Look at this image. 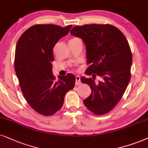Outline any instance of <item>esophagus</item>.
<instances>
[{
	"instance_id": "esophagus-1",
	"label": "esophagus",
	"mask_w": 148,
	"mask_h": 148,
	"mask_svg": "<svg viewBox=\"0 0 148 148\" xmlns=\"http://www.w3.org/2000/svg\"><path fill=\"white\" fill-rule=\"evenodd\" d=\"M81 82H80V77L79 76H76V85H80Z\"/></svg>"
}]
</instances>
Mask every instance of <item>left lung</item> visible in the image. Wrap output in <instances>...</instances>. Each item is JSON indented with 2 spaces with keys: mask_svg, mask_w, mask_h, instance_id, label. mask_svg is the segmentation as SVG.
<instances>
[{
  "mask_svg": "<svg viewBox=\"0 0 148 148\" xmlns=\"http://www.w3.org/2000/svg\"><path fill=\"white\" fill-rule=\"evenodd\" d=\"M70 33L83 41L87 63L90 64L85 74L92 77L80 78L91 90L83 103L96 115L107 113L121 100L130 80L132 58L128 41L111 24L76 26Z\"/></svg>",
  "mask_w": 148,
  "mask_h": 148,
  "instance_id": "8db88e82",
  "label": "left lung"
}]
</instances>
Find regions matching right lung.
<instances>
[{
    "label": "right lung",
    "mask_w": 148,
    "mask_h": 148,
    "mask_svg": "<svg viewBox=\"0 0 148 148\" xmlns=\"http://www.w3.org/2000/svg\"><path fill=\"white\" fill-rule=\"evenodd\" d=\"M72 25L36 24L21 35L15 51V70L26 100L43 115L55 114L62 107L65 93L73 89L76 78L72 74H52V50Z\"/></svg>",
    "instance_id": "right-lung-1"
}]
</instances>
